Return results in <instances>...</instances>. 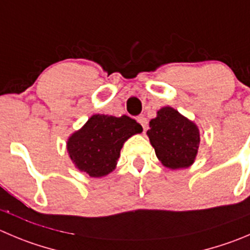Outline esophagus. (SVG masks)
<instances>
[{"label":"esophagus","mask_w":250,"mask_h":250,"mask_svg":"<svg viewBox=\"0 0 250 250\" xmlns=\"http://www.w3.org/2000/svg\"><path fill=\"white\" fill-rule=\"evenodd\" d=\"M137 121H139V123L141 124V126L144 127V131H146V130H147V125H148V121H147L146 116H145V115H140L139 118H137Z\"/></svg>","instance_id":"esophagus-1"}]
</instances>
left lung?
<instances>
[{
	"label": "left lung",
	"instance_id": "8db88e82",
	"mask_svg": "<svg viewBox=\"0 0 250 250\" xmlns=\"http://www.w3.org/2000/svg\"><path fill=\"white\" fill-rule=\"evenodd\" d=\"M157 158L169 169L188 168L195 162L200 145V131L172 106H163L149 121L147 131Z\"/></svg>",
	"mask_w": 250,
	"mask_h": 250
}]
</instances>
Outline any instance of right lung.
Returning a JSON list of instances; mask_svg holds the SVG:
<instances>
[{"mask_svg":"<svg viewBox=\"0 0 250 250\" xmlns=\"http://www.w3.org/2000/svg\"><path fill=\"white\" fill-rule=\"evenodd\" d=\"M141 132V125L130 116L94 114L68 137L66 148L78 170L102 178L115 169L124 144Z\"/></svg>","mask_w":250,"mask_h":250,"instance_id":"right-lung-1","label":"right lung"}]
</instances>
